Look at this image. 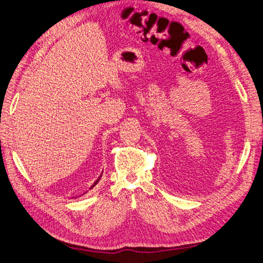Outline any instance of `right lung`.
Returning <instances> with one entry per match:
<instances>
[{
	"label": "right lung",
	"mask_w": 263,
	"mask_h": 263,
	"mask_svg": "<svg viewBox=\"0 0 263 263\" xmlns=\"http://www.w3.org/2000/svg\"><path fill=\"white\" fill-rule=\"evenodd\" d=\"M101 176H102V174H101ZM101 176H100V177H99V178H98L97 180H95V181H94V184H93L92 186H90V189H93V187H94V186H95V185H97V184L99 183V180H100V179H101ZM90 189H89V190H90Z\"/></svg>",
	"instance_id": "right-lung-1"
}]
</instances>
